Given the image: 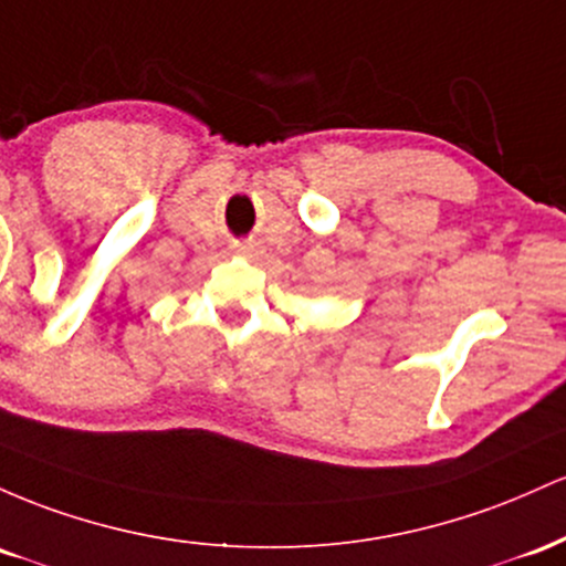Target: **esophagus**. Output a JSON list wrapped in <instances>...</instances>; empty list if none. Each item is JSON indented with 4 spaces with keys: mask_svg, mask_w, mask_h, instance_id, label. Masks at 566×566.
<instances>
[{
    "mask_svg": "<svg viewBox=\"0 0 566 566\" xmlns=\"http://www.w3.org/2000/svg\"><path fill=\"white\" fill-rule=\"evenodd\" d=\"M240 251H243V253H245V251H251V245H240Z\"/></svg>",
    "mask_w": 566,
    "mask_h": 566,
    "instance_id": "1",
    "label": "esophagus"
}]
</instances>
